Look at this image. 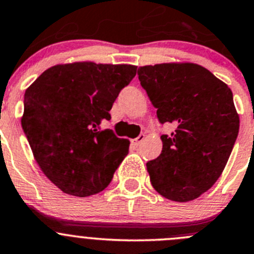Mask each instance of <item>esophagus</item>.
Here are the masks:
<instances>
[{
	"label": "esophagus",
	"mask_w": 254,
	"mask_h": 254,
	"mask_svg": "<svg viewBox=\"0 0 254 254\" xmlns=\"http://www.w3.org/2000/svg\"><path fill=\"white\" fill-rule=\"evenodd\" d=\"M144 139H145V135H144V134L143 135H139L138 138L134 139V140H131V144H132V145H135V146H139L141 143H143Z\"/></svg>",
	"instance_id": "1"
}]
</instances>
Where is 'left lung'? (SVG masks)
Here are the masks:
<instances>
[{
	"label": "left lung",
	"mask_w": 254,
	"mask_h": 254,
	"mask_svg": "<svg viewBox=\"0 0 254 254\" xmlns=\"http://www.w3.org/2000/svg\"><path fill=\"white\" fill-rule=\"evenodd\" d=\"M140 85L162 124L163 149L146 163L153 188L174 202L194 200L223 173L239 130V115L228 85L193 63L140 66Z\"/></svg>",
	"instance_id": "1"
}]
</instances>
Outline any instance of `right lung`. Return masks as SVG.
Returning a JSON list of instances; mask_svg holds the SVG:
<instances>
[{
    "label": "right lung",
    "mask_w": 254,
    "mask_h": 254,
    "mask_svg": "<svg viewBox=\"0 0 254 254\" xmlns=\"http://www.w3.org/2000/svg\"><path fill=\"white\" fill-rule=\"evenodd\" d=\"M136 66L76 61L51 66L25 91L21 125L40 169L66 194L104 190L130 141L101 130Z\"/></svg>",
    "instance_id": "1"
}]
</instances>
